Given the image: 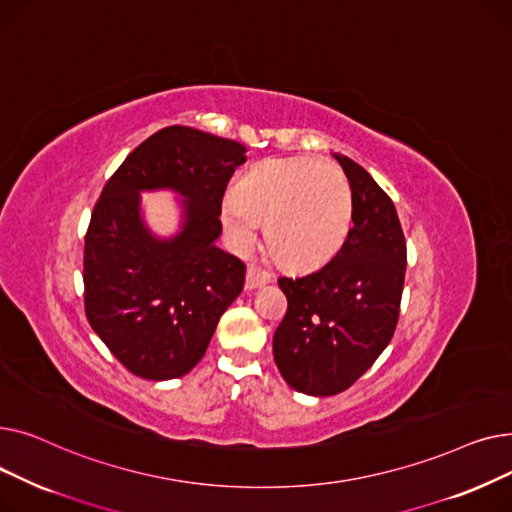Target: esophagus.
<instances>
[{"mask_svg":"<svg viewBox=\"0 0 512 512\" xmlns=\"http://www.w3.org/2000/svg\"><path fill=\"white\" fill-rule=\"evenodd\" d=\"M267 282H270V274L259 270V267H249V270H247V288L249 290L265 286Z\"/></svg>","mask_w":512,"mask_h":512,"instance_id":"obj_1","label":"esophagus"}]
</instances>
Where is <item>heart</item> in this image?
<instances>
[{
    "instance_id": "obj_1",
    "label": "heart",
    "mask_w": 512,
    "mask_h": 512,
    "mask_svg": "<svg viewBox=\"0 0 512 512\" xmlns=\"http://www.w3.org/2000/svg\"><path fill=\"white\" fill-rule=\"evenodd\" d=\"M353 188L334 161L274 157L226 193L222 222L232 247L249 251L265 224V242L294 270L330 261L353 224Z\"/></svg>"
}]
</instances>
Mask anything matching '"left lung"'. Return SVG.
Wrapping results in <instances>:
<instances>
[{
  "label": "left lung",
  "instance_id": "obj_1",
  "mask_svg": "<svg viewBox=\"0 0 512 512\" xmlns=\"http://www.w3.org/2000/svg\"><path fill=\"white\" fill-rule=\"evenodd\" d=\"M353 188V226L317 272L280 278L288 309L274 334L286 384L311 396L351 388L388 346L400 313L407 240L392 199L351 157H338Z\"/></svg>",
  "mask_w": 512,
  "mask_h": 512
}]
</instances>
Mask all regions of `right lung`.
<instances>
[{"mask_svg":"<svg viewBox=\"0 0 512 512\" xmlns=\"http://www.w3.org/2000/svg\"><path fill=\"white\" fill-rule=\"evenodd\" d=\"M245 147L168 126L134 149L105 182L85 234V313L110 353L145 380H172L205 355L215 326L245 284V263L213 245L222 199ZM187 197L185 230L155 241L138 218V191Z\"/></svg>","mask_w":512,"mask_h":512,"instance_id":"right-lung-1","label":"right lung"}]
</instances>
